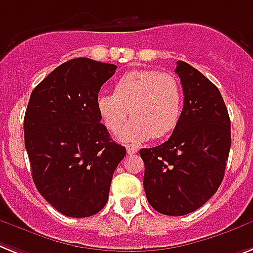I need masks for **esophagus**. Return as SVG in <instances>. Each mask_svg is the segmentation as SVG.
I'll return each mask as SVG.
<instances>
[{
  "label": "esophagus",
  "instance_id": "1",
  "mask_svg": "<svg viewBox=\"0 0 253 253\" xmlns=\"http://www.w3.org/2000/svg\"><path fill=\"white\" fill-rule=\"evenodd\" d=\"M126 153H128L129 155L134 154V153H137V147L134 146V145H128V146H126Z\"/></svg>",
  "mask_w": 253,
  "mask_h": 253
}]
</instances>
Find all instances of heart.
Listing matches in <instances>:
<instances>
[{"instance_id":"1","label":"heart","mask_w":253,"mask_h":253,"mask_svg":"<svg viewBox=\"0 0 253 253\" xmlns=\"http://www.w3.org/2000/svg\"><path fill=\"white\" fill-rule=\"evenodd\" d=\"M96 111L103 124L117 133L128 119H133L120 132L128 142L162 138L175 129L183 106V90L176 77L159 70H132L115 84L114 94L100 92L96 96Z\"/></svg>"}]
</instances>
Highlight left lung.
<instances>
[{
    "label": "left lung",
    "instance_id": "obj_1",
    "mask_svg": "<svg viewBox=\"0 0 253 253\" xmlns=\"http://www.w3.org/2000/svg\"><path fill=\"white\" fill-rule=\"evenodd\" d=\"M184 92L179 123L166 142L141 149L147 201L165 215L201 208L225 176L231 146L230 117L217 86L193 66L177 61Z\"/></svg>",
    "mask_w": 253,
    "mask_h": 253
}]
</instances>
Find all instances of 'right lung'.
I'll use <instances>...</instances> for the list:
<instances>
[{"label": "right lung", "instance_id": "obj_1", "mask_svg": "<svg viewBox=\"0 0 253 253\" xmlns=\"http://www.w3.org/2000/svg\"><path fill=\"white\" fill-rule=\"evenodd\" d=\"M117 66L80 57L40 82L24 115V145L38 191L66 217L99 213L126 154L100 123L96 96Z\"/></svg>", "mask_w": 253, "mask_h": 253}]
</instances>
